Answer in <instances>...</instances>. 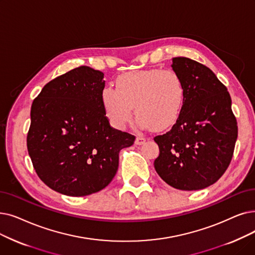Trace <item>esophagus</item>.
I'll return each mask as SVG.
<instances>
[{
    "label": "esophagus",
    "mask_w": 255,
    "mask_h": 255,
    "mask_svg": "<svg viewBox=\"0 0 255 255\" xmlns=\"http://www.w3.org/2000/svg\"><path fill=\"white\" fill-rule=\"evenodd\" d=\"M146 138L142 137V136H136L135 138V145H142V143H145Z\"/></svg>",
    "instance_id": "34e87169"
}]
</instances>
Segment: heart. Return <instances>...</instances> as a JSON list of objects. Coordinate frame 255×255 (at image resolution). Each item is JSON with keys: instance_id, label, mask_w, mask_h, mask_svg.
<instances>
[{"instance_id": "heart-1", "label": "heart", "mask_w": 255, "mask_h": 255, "mask_svg": "<svg viewBox=\"0 0 255 255\" xmlns=\"http://www.w3.org/2000/svg\"><path fill=\"white\" fill-rule=\"evenodd\" d=\"M101 100L116 128L124 129L135 107L140 128H168L178 120L184 102V83L174 70L147 69L120 75L116 88L104 87Z\"/></svg>"}]
</instances>
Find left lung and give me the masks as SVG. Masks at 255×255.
I'll list each match as a JSON object with an SVG mask.
<instances>
[{
	"label": "left lung",
	"mask_w": 255,
	"mask_h": 255,
	"mask_svg": "<svg viewBox=\"0 0 255 255\" xmlns=\"http://www.w3.org/2000/svg\"><path fill=\"white\" fill-rule=\"evenodd\" d=\"M184 83L182 112L170 131L154 137L159 147L155 171L174 189L198 191L227 170L238 125L227 88L207 66L186 57L172 59Z\"/></svg>",
	"instance_id": "left-lung-1"
}]
</instances>
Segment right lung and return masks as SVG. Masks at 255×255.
I'll list each match as a JSON object with an SVG mask.
<instances>
[{"label": "right lung", "mask_w": 255, "mask_h": 255, "mask_svg": "<svg viewBox=\"0 0 255 255\" xmlns=\"http://www.w3.org/2000/svg\"><path fill=\"white\" fill-rule=\"evenodd\" d=\"M104 74L80 66L47 83L33 101L27 147L50 189L72 197L103 190L115 177L119 153L135 136L114 129L101 100Z\"/></svg>", "instance_id": "1"}]
</instances>
